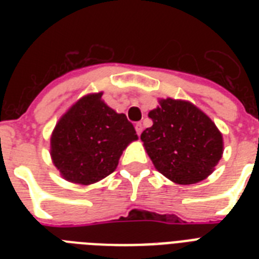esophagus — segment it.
<instances>
[{
    "instance_id": "esophagus-1",
    "label": "esophagus",
    "mask_w": 259,
    "mask_h": 259,
    "mask_svg": "<svg viewBox=\"0 0 259 259\" xmlns=\"http://www.w3.org/2000/svg\"><path fill=\"white\" fill-rule=\"evenodd\" d=\"M134 127H136V132H137V134L140 136V134L142 133V123H141V122L136 123V126H134Z\"/></svg>"
}]
</instances>
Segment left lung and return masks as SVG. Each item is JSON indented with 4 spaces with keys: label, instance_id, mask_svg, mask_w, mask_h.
Returning <instances> with one entry per match:
<instances>
[{
    "label": "left lung",
    "instance_id": "1",
    "mask_svg": "<svg viewBox=\"0 0 259 259\" xmlns=\"http://www.w3.org/2000/svg\"><path fill=\"white\" fill-rule=\"evenodd\" d=\"M153 125L141 134L154 168L170 181L196 184L215 170L223 156V136L212 119L183 99H160L150 110Z\"/></svg>",
    "mask_w": 259,
    "mask_h": 259
}]
</instances>
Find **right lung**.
Wrapping results in <instances>:
<instances>
[{"instance_id": "obj_1", "label": "right lung", "mask_w": 259, "mask_h": 259, "mask_svg": "<svg viewBox=\"0 0 259 259\" xmlns=\"http://www.w3.org/2000/svg\"><path fill=\"white\" fill-rule=\"evenodd\" d=\"M103 93L76 101L55 126L51 158L64 180L74 184L98 183L117 169L122 152L138 140L125 114L102 99Z\"/></svg>"}]
</instances>
